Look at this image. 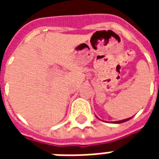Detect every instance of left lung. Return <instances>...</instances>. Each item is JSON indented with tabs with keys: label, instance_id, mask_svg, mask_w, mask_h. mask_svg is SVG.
<instances>
[{
	"label": "left lung",
	"instance_id": "1",
	"mask_svg": "<svg viewBox=\"0 0 159 159\" xmlns=\"http://www.w3.org/2000/svg\"><path fill=\"white\" fill-rule=\"evenodd\" d=\"M131 119V117L130 118H127V119H124V120H121V121H117V122H114L115 123H124V122H126L128 120Z\"/></svg>",
	"mask_w": 159,
	"mask_h": 159
}]
</instances>
